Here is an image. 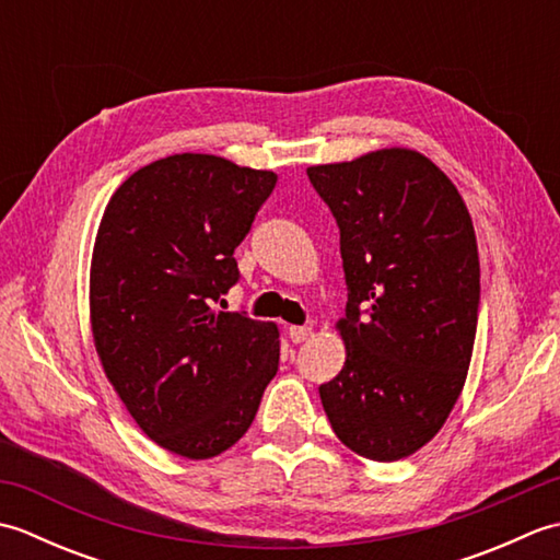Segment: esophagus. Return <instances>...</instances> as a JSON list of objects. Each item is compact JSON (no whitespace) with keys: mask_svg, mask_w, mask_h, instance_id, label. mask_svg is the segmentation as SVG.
<instances>
[{"mask_svg":"<svg viewBox=\"0 0 560 560\" xmlns=\"http://www.w3.org/2000/svg\"><path fill=\"white\" fill-rule=\"evenodd\" d=\"M287 335H289V339H291L293 343H301V341H305L307 337L313 335V329H311V327H299V325H291V327L287 329Z\"/></svg>","mask_w":560,"mask_h":560,"instance_id":"34e87169","label":"esophagus"}]
</instances>
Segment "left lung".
Masks as SVG:
<instances>
[{
    "label": "left lung",
    "mask_w": 560,
    "mask_h": 560,
    "mask_svg": "<svg viewBox=\"0 0 560 560\" xmlns=\"http://www.w3.org/2000/svg\"><path fill=\"white\" fill-rule=\"evenodd\" d=\"M339 225L349 301L341 373L319 385L331 431L395 462L443 428L467 380L479 249L457 187L423 153L380 149L307 168Z\"/></svg>",
    "instance_id": "1"
}]
</instances>
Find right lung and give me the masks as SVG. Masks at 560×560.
Returning a JSON list of instances; mask_svg holds the SVG:
<instances>
[{
	"mask_svg": "<svg viewBox=\"0 0 560 560\" xmlns=\"http://www.w3.org/2000/svg\"><path fill=\"white\" fill-rule=\"evenodd\" d=\"M277 185L271 171L175 153L115 189L91 259V331L117 397L153 443L187 459L235 445L279 371V329L213 307Z\"/></svg>",
	"mask_w": 560,
	"mask_h": 560,
	"instance_id": "1",
	"label": "right lung"
}]
</instances>
